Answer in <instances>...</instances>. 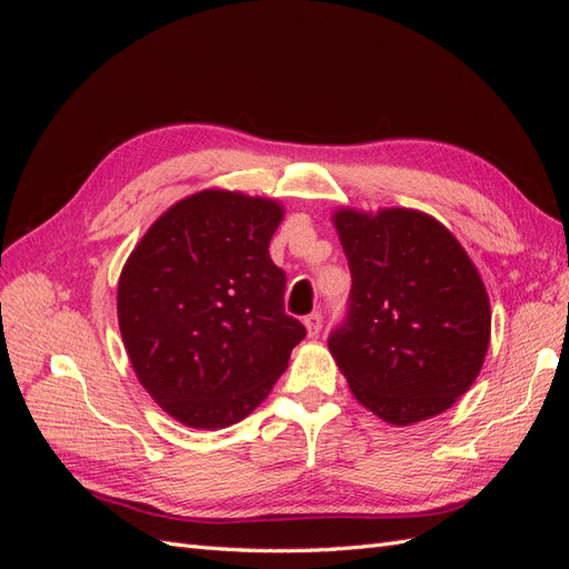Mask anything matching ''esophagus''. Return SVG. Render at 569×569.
I'll return each instance as SVG.
<instances>
[{
    "label": "esophagus",
    "instance_id": "obj_1",
    "mask_svg": "<svg viewBox=\"0 0 569 569\" xmlns=\"http://www.w3.org/2000/svg\"><path fill=\"white\" fill-rule=\"evenodd\" d=\"M306 330H308V337H318L320 335V330H322V316L316 311V313H311L308 316L306 320Z\"/></svg>",
    "mask_w": 569,
    "mask_h": 569
}]
</instances>
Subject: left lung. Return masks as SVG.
Listing matches in <instances>:
<instances>
[{"mask_svg":"<svg viewBox=\"0 0 569 569\" xmlns=\"http://www.w3.org/2000/svg\"><path fill=\"white\" fill-rule=\"evenodd\" d=\"M349 313L327 339L356 399L389 425L435 418L472 387L491 308L470 256L432 216L339 209Z\"/></svg>","mask_w":569,"mask_h":569,"instance_id":"left-lung-1","label":"left lung"}]
</instances>
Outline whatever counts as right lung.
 I'll use <instances>...</instances> for the list:
<instances>
[{
	"label": "right lung",
	"instance_id": "1",
	"mask_svg": "<svg viewBox=\"0 0 569 569\" xmlns=\"http://www.w3.org/2000/svg\"><path fill=\"white\" fill-rule=\"evenodd\" d=\"M282 206L201 189L153 222L118 280V327L137 380L170 418L222 429L263 403L306 327L284 313L268 253Z\"/></svg>",
	"mask_w": 569,
	"mask_h": 569
}]
</instances>
